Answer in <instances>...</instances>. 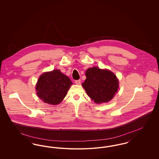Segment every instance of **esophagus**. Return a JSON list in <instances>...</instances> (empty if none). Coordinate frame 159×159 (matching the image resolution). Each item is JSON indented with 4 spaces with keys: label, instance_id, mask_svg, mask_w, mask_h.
I'll return each mask as SVG.
<instances>
[{
    "label": "esophagus",
    "instance_id": "34e87169",
    "mask_svg": "<svg viewBox=\"0 0 159 159\" xmlns=\"http://www.w3.org/2000/svg\"><path fill=\"white\" fill-rule=\"evenodd\" d=\"M75 83L77 84H80V80H75Z\"/></svg>",
    "mask_w": 159,
    "mask_h": 159
}]
</instances>
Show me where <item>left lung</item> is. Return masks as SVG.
<instances>
[{
    "mask_svg": "<svg viewBox=\"0 0 159 159\" xmlns=\"http://www.w3.org/2000/svg\"><path fill=\"white\" fill-rule=\"evenodd\" d=\"M82 83L88 96L95 103L107 102L113 98L119 88V82L111 71L98 67L88 68Z\"/></svg>",
    "mask_w": 159,
    "mask_h": 159,
    "instance_id": "1",
    "label": "left lung"
}]
</instances>
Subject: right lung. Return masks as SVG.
Returning a JSON list of instances; mask_svg holds the SVG:
<instances>
[{"mask_svg": "<svg viewBox=\"0 0 159 159\" xmlns=\"http://www.w3.org/2000/svg\"><path fill=\"white\" fill-rule=\"evenodd\" d=\"M73 83L59 70L47 72L40 76L36 89L39 98L46 103L57 105L66 96Z\"/></svg>", "mask_w": 159, "mask_h": 159, "instance_id": "obj_1", "label": "right lung"}]
</instances>
